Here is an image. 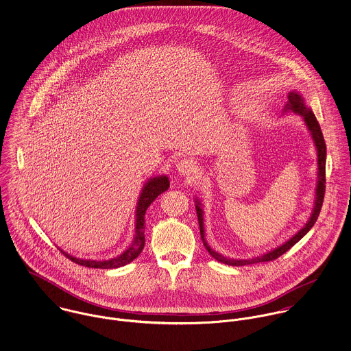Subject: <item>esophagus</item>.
<instances>
[{"label": "esophagus", "instance_id": "34e87169", "mask_svg": "<svg viewBox=\"0 0 351 351\" xmlns=\"http://www.w3.org/2000/svg\"><path fill=\"white\" fill-rule=\"evenodd\" d=\"M176 169L180 175L186 176V178H194L195 173L197 172V165L194 160L190 158H183L180 161H178L176 164Z\"/></svg>", "mask_w": 351, "mask_h": 351}]
</instances>
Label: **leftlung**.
Segmentation results:
<instances>
[{
  "label": "left lung",
  "mask_w": 351,
  "mask_h": 351,
  "mask_svg": "<svg viewBox=\"0 0 351 351\" xmlns=\"http://www.w3.org/2000/svg\"><path fill=\"white\" fill-rule=\"evenodd\" d=\"M284 113H295L298 116L303 118L310 134H311L312 141L316 149V158H317V173H316V187H315V199H313V207H312L311 215L308 218V221L306 222V225L295 234L292 235L288 241H285L282 245L274 247L272 250L252 257V258H230V257H225L221 253L213 250L210 247V245L206 241L204 237V222H203V208H202V202L195 197V208H196V215H197V222H199V229H200V238L203 241L204 247L207 249V252L219 263H223L226 265H232V267H242V265H250V264H257V263H267V261H272L274 258L280 257L281 254H284L285 252H288L295 243H298L306 234L311 230L312 226L315 225L322 204H323V197H324V191H326V143L323 138V133L320 129V125L317 122V119L315 117V114L312 113L311 108L307 106L306 99L303 98V95L299 91H289L288 93V102L285 104L284 108Z\"/></svg>",
  "instance_id": "left-lung-1"
}]
</instances>
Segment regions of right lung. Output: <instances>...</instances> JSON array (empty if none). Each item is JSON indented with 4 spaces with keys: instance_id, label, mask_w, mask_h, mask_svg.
<instances>
[{
    "instance_id": "add662e5",
    "label": "right lung",
    "mask_w": 351,
    "mask_h": 351,
    "mask_svg": "<svg viewBox=\"0 0 351 351\" xmlns=\"http://www.w3.org/2000/svg\"><path fill=\"white\" fill-rule=\"evenodd\" d=\"M169 189V179L167 175H158L149 178L145 184L143 186L141 194L138 196L137 206H136V223H134V237L129 247H126L125 252H122L117 257H113L110 260H84L77 258L74 256H70L69 253L63 252L60 247L59 250L71 261L77 263L82 267L87 268H99V269H113L123 267L129 263H132L134 258L138 257V254L143 252L145 245V213L147 208L151 206V203L156 199L157 196L162 194Z\"/></svg>"
}]
</instances>
